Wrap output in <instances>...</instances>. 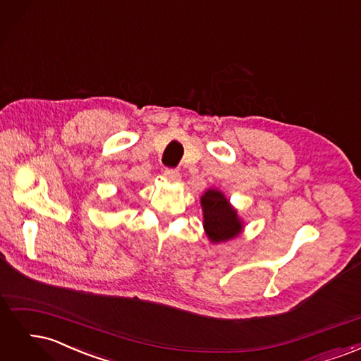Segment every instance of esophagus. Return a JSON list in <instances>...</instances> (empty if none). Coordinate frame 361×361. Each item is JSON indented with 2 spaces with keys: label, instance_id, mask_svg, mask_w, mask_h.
I'll return each instance as SVG.
<instances>
[{
  "label": "esophagus",
  "instance_id": "1",
  "mask_svg": "<svg viewBox=\"0 0 361 361\" xmlns=\"http://www.w3.org/2000/svg\"><path fill=\"white\" fill-rule=\"evenodd\" d=\"M164 178L173 180V182H178L180 179V173L174 169H166L164 170Z\"/></svg>",
  "mask_w": 361,
  "mask_h": 361
}]
</instances>
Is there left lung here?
<instances>
[{
    "label": "left lung",
    "mask_w": 361,
    "mask_h": 361,
    "mask_svg": "<svg viewBox=\"0 0 361 361\" xmlns=\"http://www.w3.org/2000/svg\"><path fill=\"white\" fill-rule=\"evenodd\" d=\"M202 206L204 231L212 243L227 241L241 233V220L220 191L207 190L202 195Z\"/></svg>",
    "instance_id": "1"
}]
</instances>
